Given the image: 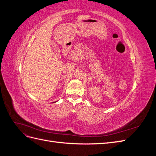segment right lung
Listing matches in <instances>:
<instances>
[{"instance_id": "right-lung-1", "label": "right lung", "mask_w": 156, "mask_h": 156, "mask_svg": "<svg viewBox=\"0 0 156 156\" xmlns=\"http://www.w3.org/2000/svg\"><path fill=\"white\" fill-rule=\"evenodd\" d=\"M56 101H55V102H53V103H56Z\"/></svg>"}]
</instances>
